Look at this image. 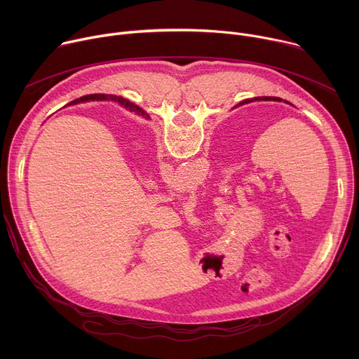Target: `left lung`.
<instances>
[{
	"label": "left lung",
	"mask_w": 359,
	"mask_h": 359,
	"mask_svg": "<svg viewBox=\"0 0 359 359\" xmlns=\"http://www.w3.org/2000/svg\"><path fill=\"white\" fill-rule=\"evenodd\" d=\"M254 100H277V102H281L283 99L281 97H274V96H263V97H252V99H245V100H243V102H240V104L237 105V107H240V105H244V104H250V102H254ZM285 104H288L287 100H284ZM125 108H129V111H133L135 114H137V115H140V116H143V118H147L149 119V114H146L140 107H137V105H135V104H132V107L129 105V107H126L125 105Z\"/></svg>",
	"instance_id": "obj_1"
}]
</instances>
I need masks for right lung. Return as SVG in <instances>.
<instances>
[{
    "label": "right lung",
    "instance_id": "right-lung-1",
    "mask_svg": "<svg viewBox=\"0 0 359 359\" xmlns=\"http://www.w3.org/2000/svg\"><path fill=\"white\" fill-rule=\"evenodd\" d=\"M90 99H96V100H104V99H111V100H115V102H119L121 105H126V107H132V102L128 100V99H123L122 96H115V95H88V96H82L79 99H75L74 102H71V104H78V102H83V100H90Z\"/></svg>",
    "mask_w": 359,
    "mask_h": 359
}]
</instances>
